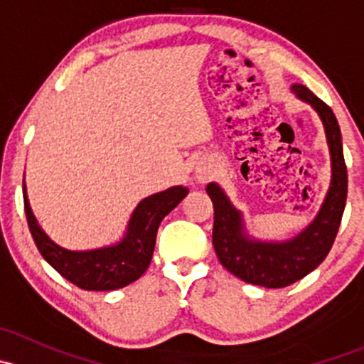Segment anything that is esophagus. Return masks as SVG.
<instances>
[{"label": "esophagus", "mask_w": 364, "mask_h": 364, "mask_svg": "<svg viewBox=\"0 0 364 364\" xmlns=\"http://www.w3.org/2000/svg\"><path fill=\"white\" fill-rule=\"evenodd\" d=\"M204 179H205V176H200V181H204Z\"/></svg>", "instance_id": "1"}]
</instances>
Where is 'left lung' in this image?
<instances>
[{
  "label": "left lung",
  "instance_id": "obj_1",
  "mask_svg": "<svg viewBox=\"0 0 364 364\" xmlns=\"http://www.w3.org/2000/svg\"><path fill=\"white\" fill-rule=\"evenodd\" d=\"M292 91L318 112L331 151V186L314 223L287 243L250 241L241 234V215L230 205L222 188L215 183L205 188L215 209L213 247L218 260L234 277L247 284L267 289H280L294 284L311 273L328 257L338 234L347 200V165L343 160L341 134L335 112L308 87L296 84Z\"/></svg>",
  "mask_w": 364,
  "mask_h": 364
}]
</instances>
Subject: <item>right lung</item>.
Listing matches in <instances>:
<instances>
[{"label": "right lung", "instance_id": "obj_1", "mask_svg": "<svg viewBox=\"0 0 364 364\" xmlns=\"http://www.w3.org/2000/svg\"><path fill=\"white\" fill-rule=\"evenodd\" d=\"M23 192L29 232L43 259L79 289L116 291L144 274L151 262L160 222L185 199L188 190L174 186L146 197L132 215L127 237L116 247L91 252H70L53 243L33 216L24 185Z\"/></svg>", "mask_w": 364, "mask_h": 364}]
</instances>
